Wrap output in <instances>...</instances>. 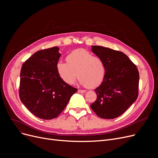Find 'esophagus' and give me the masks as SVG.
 Here are the masks:
<instances>
[{
  "instance_id": "34e87169",
  "label": "esophagus",
  "mask_w": 158,
  "mask_h": 158,
  "mask_svg": "<svg viewBox=\"0 0 158 158\" xmlns=\"http://www.w3.org/2000/svg\"><path fill=\"white\" fill-rule=\"evenodd\" d=\"M78 92L79 93L83 94V93H85V90H84V89H78Z\"/></svg>"
}]
</instances>
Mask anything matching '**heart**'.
<instances>
[{"mask_svg":"<svg viewBox=\"0 0 158 158\" xmlns=\"http://www.w3.org/2000/svg\"><path fill=\"white\" fill-rule=\"evenodd\" d=\"M66 61L58 63L56 70L62 80L68 84L75 82L78 74L81 84L94 88L102 83L106 76V66L103 59L86 50L72 51L66 57Z\"/></svg>","mask_w":158,"mask_h":158,"instance_id":"b5f03b06","label":"heart"}]
</instances>
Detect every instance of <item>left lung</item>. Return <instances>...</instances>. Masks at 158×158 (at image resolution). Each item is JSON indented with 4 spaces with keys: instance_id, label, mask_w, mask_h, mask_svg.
<instances>
[{
    "instance_id": "obj_1",
    "label": "left lung",
    "mask_w": 158,
    "mask_h": 158,
    "mask_svg": "<svg viewBox=\"0 0 158 158\" xmlns=\"http://www.w3.org/2000/svg\"><path fill=\"white\" fill-rule=\"evenodd\" d=\"M92 51L104 61L106 73L95 89L97 99L90 107L102 118H117L138 98L139 73L136 66L121 51L102 46H92Z\"/></svg>"
}]
</instances>
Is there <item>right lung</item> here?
Instances as JSON below:
<instances>
[{"instance_id": "obj_1", "label": "right lung", "mask_w": 158, "mask_h": 158, "mask_svg": "<svg viewBox=\"0 0 158 158\" xmlns=\"http://www.w3.org/2000/svg\"><path fill=\"white\" fill-rule=\"evenodd\" d=\"M59 50L54 47L37 51L23 63L20 72L21 102L34 115L46 120L58 117L77 92L58 74Z\"/></svg>"}]
</instances>
